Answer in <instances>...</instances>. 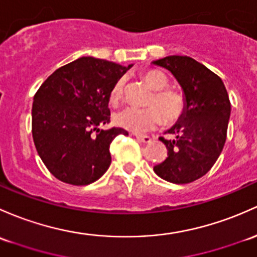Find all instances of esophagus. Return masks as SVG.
<instances>
[{
	"mask_svg": "<svg viewBox=\"0 0 257 257\" xmlns=\"http://www.w3.org/2000/svg\"><path fill=\"white\" fill-rule=\"evenodd\" d=\"M137 139L139 140V142L145 143V144H148V143L151 142V138L149 136H137Z\"/></svg>",
	"mask_w": 257,
	"mask_h": 257,
	"instance_id": "esophagus-1",
	"label": "esophagus"
}]
</instances>
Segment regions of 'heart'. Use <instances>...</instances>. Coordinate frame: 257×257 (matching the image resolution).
<instances>
[{"label": "heart", "mask_w": 257, "mask_h": 257, "mask_svg": "<svg viewBox=\"0 0 257 257\" xmlns=\"http://www.w3.org/2000/svg\"><path fill=\"white\" fill-rule=\"evenodd\" d=\"M145 82L155 92L150 97L149 104L145 108L129 107L114 115L117 125L133 133H144L155 128L163 121L174 124L182 118L186 110V99L180 92L167 88L169 79L159 70H148L143 74ZM125 79L119 77L112 86L109 102L112 106H119L124 98Z\"/></svg>", "instance_id": "obj_1"}]
</instances>
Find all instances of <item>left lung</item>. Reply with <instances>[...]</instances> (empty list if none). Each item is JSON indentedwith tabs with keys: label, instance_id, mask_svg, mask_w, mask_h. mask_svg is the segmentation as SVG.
Masks as SVG:
<instances>
[{
	"label": "left lung",
	"instance_id": "left-lung-1",
	"mask_svg": "<svg viewBox=\"0 0 257 257\" xmlns=\"http://www.w3.org/2000/svg\"><path fill=\"white\" fill-rule=\"evenodd\" d=\"M153 64L176 77L186 99L185 114L167 131L176 138H159L166 145L167 158L154 171L177 185L193 182L212 169L225 144L230 117L228 92L218 75L190 56H166Z\"/></svg>",
	"mask_w": 257,
	"mask_h": 257
}]
</instances>
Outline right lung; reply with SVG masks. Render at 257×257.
Instances as JSON below:
<instances>
[{
    "mask_svg": "<svg viewBox=\"0 0 257 257\" xmlns=\"http://www.w3.org/2000/svg\"><path fill=\"white\" fill-rule=\"evenodd\" d=\"M131 67L83 56L54 71L34 94V145L58 180L85 186L108 170L110 143L119 134L128 136V132L98 126L109 123L110 88Z\"/></svg>",
    "mask_w": 257,
    "mask_h": 257,
    "instance_id": "right-lung-1",
    "label": "right lung"
}]
</instances>
